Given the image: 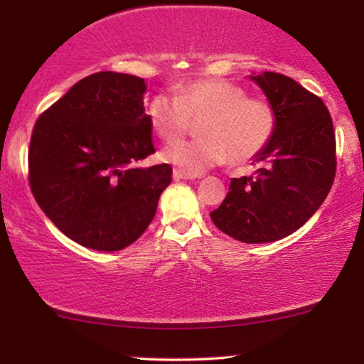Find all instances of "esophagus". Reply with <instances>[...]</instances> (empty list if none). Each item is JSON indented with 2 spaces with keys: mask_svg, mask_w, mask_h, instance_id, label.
Returning <instances> with one entry per match:
<instances>
[{
  "mask_svg": "<svg viewBox=\"0 0 364 364\" xmlns=\"http://www.w3.org/2000/svg\"><path fill=\"white\" fill-rule=\"evenodd\" d=\"M173 178H174V179H193V178H196V176H193V174L183 173V171H179V169H174V171H173Z\"/></svg>",
  "mask_w": 364,
  "mask_h": 364,
  "instance_id": "esophagus-1",
  "label": "esophagus"
}]
</instances>
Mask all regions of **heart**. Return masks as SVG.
Returning a JSON list of instances; mask_svg holds the SVG:
<instances>
[{"mask_svg":"<svg viewBox=\"0 0 364 364\" xmlns=\"http://www.w3.org/2000/svg\"><path fill=\"white\" fill-rule=\"evenodd\" d=\"M147 116L156 133L173 141L189 131L191 120H202L200 140L174 142L162 150V159L186 174H202L229 162L246 164L270 145L279 114L269 99L248 95L246 89L223 78H196L183 83L178 95L157 94L147 104Z\"/></svg>","mask_w":364,"mask_h":364,"instance_id":"1","label":"heart"}]
</instances>
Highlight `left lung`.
I'll return each instance as SVG.
<instances>
[{
  "mask_svg": "<svg viewBox=\"0 0 364 364\" xmlns=\"http://www.w3.org/2000/svg\"><path fill=\"white\" fill-rule=\"evenodd\" d=\"M279 114L255 176L235 178L210 219L243 243H270L298 231L327 198L336 179V132L323 101L286 75L252 77Z\"/></svg>",
  "mask_w": 364,
  "mask_h": 364,
  "instance_id": "1",
  "label": "left lung"
}]
</instances>
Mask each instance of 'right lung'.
I'll return each instance as SVG.
<instances>
[{
    "label": "right lung",
    "mask_w": 364,
    "mask_h": 364,
    "mask_svg": "<svg viewBox=\"0 0 364 364\" xmlns=\"http://www.w3.org/2000/svg\"><path fill=\"white\" fill-rule=\"evenodd\" d=\"M144 78L99 72L39 116L28 145V185L58 229L87 248L116 252L144 235L173 168H139L156 152Z\"/></svg>",
    "instance_id": "right-lung-1"
}]
</instances>
